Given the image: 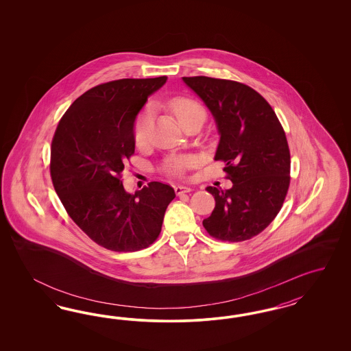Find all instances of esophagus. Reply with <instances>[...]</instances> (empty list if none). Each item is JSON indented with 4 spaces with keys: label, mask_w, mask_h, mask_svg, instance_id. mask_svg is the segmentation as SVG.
Returning <instances> with one entry per match:
<instances>
[{
    "label": "esophagus",
    "mask_w": 351,
    "mask_h": 351,
    "mask_svg": "<svg viewBox=\"0 0 351 351\" xmlns=\"http://www.w3.org/2000/svg\"><path fill=\"white\" fill-rule=\"evenodd\" d=\"M175 191H176V194L189 193V191H191V186H185V185H178V186H175Z\"/></svg>",
    "instance_id": "34e87169"
}]
</instances>
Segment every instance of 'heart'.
I'll return each mask as SVG.
<instances>
[{"label":"heart","instance_id":"1","mask_svg":"<svg viewBox=\"0 0 351 351\" xmlns=\"http://www.w3.org/2000/svg\"><path fill=\"white\" fill-rule=\"evenodd\" d=\"M170 106L172 112L175 113V116L182 128H185L188 123H191V121H194L197 118L204 119L206 117L203 106L191 97H184V96L175 97L171 100ZM149 128H150V109L147 108L138 117L135 128H134V138L138 145H143L148 141ZM191 165V160L172 157L170 160H166L165 171L170 175L179 176V175H182V172Z\"/></svg>","mask_w":351,"mask_h":351}]
</instances>
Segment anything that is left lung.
Masks as SVG:
<instances>
[{
    "label": "left lung",
    "instance_id": "8db88e82",
    "mask_svg": "<svg viewBox=\"0 0 351 351\" xmlns=\"http://www.w3.org/2000/svg\"><path fill=\"white\" fill-rule=\"evenodd\" d=\"M211 112L220 135L215 160L233 186H207L215 208L203 226L213 238L241 242L276 219L289 186V149L273 108L250 86L204 75L182 77Z\"/></svg>",
    "mask_w": 351,
    "mask_h": 351
}]
</instances>
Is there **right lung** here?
Listing matches in <instances>:
<instances>
[{"instance_id":"add662e5","label":"right lung","mask_w":351,"mask_h":351,"mask_svg":"<svg viewBox=\"0 0 351 351\" xmlns=\"http://www.w3.org/2000/svg\"><path fill=\"white\" fill-rule=\"evenodd\" d=\"M166 81L162 75L95 86L68 108L55 131V191L71 219L106 250L132 252L152 245L175 198L173 188L160 181L130 194L121 180L135 152L138 112Z\"/></svg>"}]
</instances>
